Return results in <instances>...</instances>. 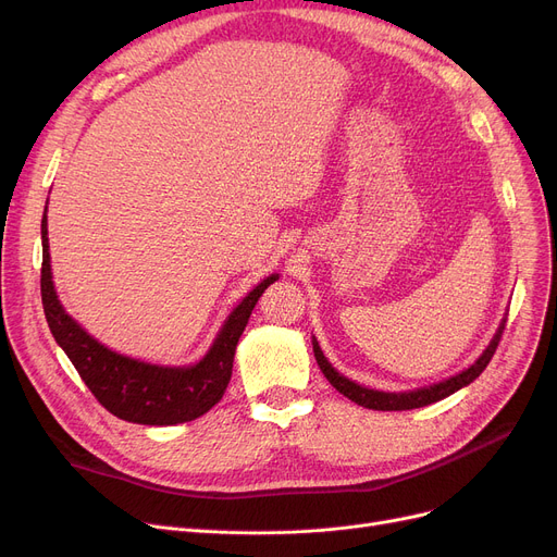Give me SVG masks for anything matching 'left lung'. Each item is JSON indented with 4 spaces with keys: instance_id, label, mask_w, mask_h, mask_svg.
Listing matches in <instances>:
<instances>
[{
    "instance_id": "left-lung-1",
    "label": "left lung",
    "mask_w": 557,
    "mask_h": 557,
    "mask_svg": "<svg viewBox=\"0 0 557 557\" xmlns=\"http://www.w3.org/2000/svg\"><path fill=\"white\" fill-rule=\"evenodd\" d=\"M504 330H506V320L502 323L499 332H496L494 338L490 341V345L485 347V352L476 359L474 366L462 370V372L456 374V376L445 379V382H441V384H433V386L418 388V391H408V393H382V391L363 388V386H359V384H355V382H349L347 376L338 374V372L332 368V363L325 359L323 349H320V345H318L315 338H313V357H315L320 370H323V374L327 376V382H330L341 395H345L347 399H352L355 404H359V406H363V408H372V411H411V408H420V406H429V404H433V401H441V399L454 395L456 391L465 388L467 384H472L474 379L487 368L490 359L494 357L496 345H499Z\"/></svg>"
}]
</instances>
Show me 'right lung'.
<instances>
[{
    "label": "right lung",
    "mask_w": 557,
    "mask_h": 557,
    "mask_svg": "<svg viewBox=\"0 0 557 557\" xmlns=\"http://www.w3.org/2000/svg\"><path fill=\"white\" fill-rule=\"evenodd\" d=\"M275 280L277 275H271L250 290L242 305L227 315L210 352L196 366L162 368L122 357L87 334L58 300L51 282L45 208L40 294L49 330L99 404L126 422L169 426L208 413L230 384L234 349H237L257 300Z\"/></svg>",
    "instance_id": "1"
}]
</instances>
